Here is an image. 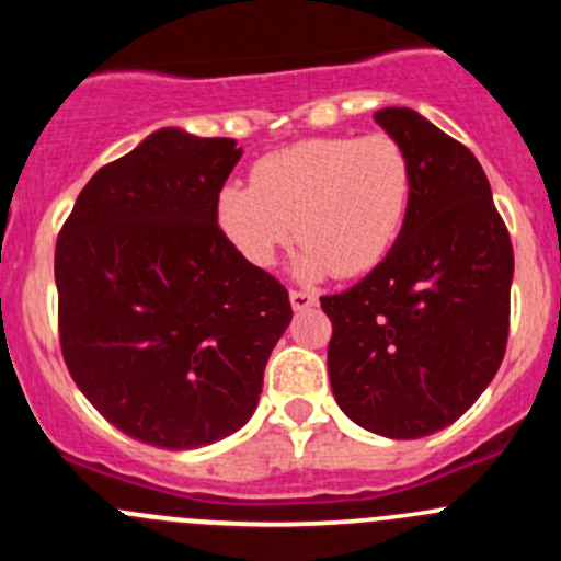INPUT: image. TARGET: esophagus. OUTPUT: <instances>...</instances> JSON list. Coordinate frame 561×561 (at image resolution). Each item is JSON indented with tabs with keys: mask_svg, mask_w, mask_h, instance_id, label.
I'll use <instances>...</instances> for the list:
<instances>
[{
	"mask_svg": "<svg viewBox=\"0 0 561 561\" xmlns=\"http://www.w3.org/2000/svg\"><path fill=\"white\" fill-rule=\"evenodd\" d=\"M289 300H291V309L295 311H309L311 306L317 304V297L306 289H291Z\"/></svg>",
	"mask_w": 561,
	"mask_h": 561,
	"instance_id": "1",
	"label": "esophagus"
}]
</instances>
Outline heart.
I'll use <instances>...</instances> for the list:
<instances>
[{
  "instance_id": "heart-1",
  "label": "heart",
  "mask_w": 561,
  "mask_h": 561,
  "mask_svg": "<svg viewBox=\"0 0 561 561\" xmlns=\"http://www.w3.org/2000/svg\"><path fill=\"white\" fill-rule=\"evenodd\" d=\"M413 202V162L388 131L311 137L252 165L250 185L219 191L225 236L255 266H272L291 232L306 277H356L388 257Z\"/></svg>"
}]
</instances>
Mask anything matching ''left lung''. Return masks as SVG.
Here are the masks:
<instances>
[{
  "mask_svg": "<svg viewBox=\"0 0 561 561\" xmlns=\"http://www.w3.org/2000/svg\"><path fill=\"white\" fill-rule=\"evenodd\" d=\"M413 162L399 241L370 275L320 297L342 413L385 438L438 433L472 408L508 342L514 250L483 168L413 108L374 114Z\"/></svg>",
  "mask_w": 561,
  "mask_h": 561,
  "instance_id": "1",
  "label": "left lung"
}]
</instances>
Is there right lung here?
<instances>
[{
  "instance_id": "obj_1",
  "label": "right lung",
  "mask_w": 561,
  "mask_h": 561,
  "mask_svg": "<svg viewBox=\"0 0 561 561\" xmlns=\"http://www.w3.org/2000/svg\"><path fill=\"white\" fill-rule=\"evenodd\" d=\"M230 137L160 128L87 182L56 241L58 342L92 408L131 438L196 449L244 427L291 320L216 202Z\"/></svg>"
}]
</instances>
